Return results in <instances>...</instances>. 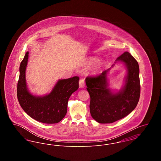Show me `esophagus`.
Returning a JSON list of instances; mask_svg holds the SVG:
<instances>
[{
    "label": "esophagus",
    "instance_id": "34e87169",
    "mask_svg": "<svg viewBox=\"0 0 161 161\" xmlns=\"http://www.w3.org/2000/svg\"><path fill=\"white\" fill-rule=\"evenodd\" d=\"M85 86V83H84V80L83 79H81L79 81V87L80 88H84Z\"/></svg>",
    "mask_w": 161,
    "mask_h": 161
}]
</instances>
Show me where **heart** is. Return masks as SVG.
Masks as SVG:
<instances>
[{"label": "heart", "instance_id": "1", "mask_svg": "<svg viewBox=\"0 0 161 161\" xmlns=\"http://www.w3.org/2000/svg\"><path fill=\"white\" fill-rule=\"evenodd\" d=\"M97 60V58L91 57V58H89V59L87 60V61H86V64H87V65H91V64H93ZM103 63L102 61H100L99 63H98V64H97L96 66H95V70L96 71H99V70H100L101 69V68H102V66H103Z\"/></svg>", "mask_w": 161, "mask_h": 161}]
</instances>
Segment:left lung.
Returning <instances> with one entry per match:
<instances>
[{"label":"left lung","mask_w":161,"mask_h":161,"mask_svg":"<svg viewBox=\"0 0 161 161\" xmlns=\"http://www.w3.org/2000/svg\"><path fill=\"white\" fill-rule=\"evenodd\" d=\"M125 66L127 75L124 84L119 91L109 87L107 74L110 69L97 77H87L85 81L91 97L90 112L92 118L101 124L114 123L130 114L136 107L140 97L139 68L137 61L125 52L118 57L115 63Z\"/></svg>","instance_id":"left-lung-1"}]
</instances>
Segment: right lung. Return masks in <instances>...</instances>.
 Returning <instances> with one entry per match:
<instances>
[{
  "label": "right lung",
  "mask_w": 161,
  "mask_h": 161,
  "mask_svg": "<svg viewBox=\"0 0 161 161\" xmlns=\"http://www.w3.org/2000/svg\"><path fill=\"white\" fill-rule=\"evenodd\" d=\"M29 52L21 62L17 94L23 110L35 120L46 124L61 121L67 113L68 102L70 95L78 89V77L58 80L51 92L43 96L34 95L30 92L26 80V69Z\"/></svg>",
  "instance_id": "1"
}]
</instances>
